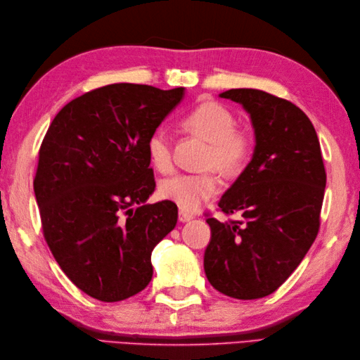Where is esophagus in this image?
<instances>
[{"label": "esophagus", "mask_w": 360, "mask_h": 360, "mask_svg": "<svg viewBox=\"0 0 360 360\" xmlns=\"http://www.w3.org/2000/svg\"><path fill=\"white\" fill-rule=\"evenodd\" d=\"M181 223H188V221L193 219V215H190V213L184 212V210H179V215H178Z\"/></svg>", "instance_id": "esophagus-1"}]
</instances>
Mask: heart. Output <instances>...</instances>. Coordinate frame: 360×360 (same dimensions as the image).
I'll return each instance as SVG.
<instances>
[{
  "mask_svg": "<svg viewBox=\"0 0 360 360\" xmlns=\"http://www.w3.org/2000/svg\"><path fill=\"white\" fill-rule=\"evenodd\" d=\"M186 127L209 141L205 153V167H215L226 176L238 173L244 167L250 151L249 137L235 129V117L224 105L218 102H204L190 111L184 119ZM147 153L151 164L160 173L173 168L172 136L165 127H158L147 141ZM221 181L213 172L198 174H174L160 182V196L178 205L181 210L195 212L201 205L217 196Z\"/></svg>",
  "mask_w": 360,
  "mask_h": 360,
  "instance_id": "heart-1",
  "label": "heart"
}]
</instances>
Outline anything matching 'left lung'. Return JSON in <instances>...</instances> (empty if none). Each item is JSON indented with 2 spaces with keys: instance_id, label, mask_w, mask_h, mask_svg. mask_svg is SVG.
<instances>
[{
  "instance_id": "obj_1",
  "label": "left lung",
  "mask_w": 360,
  "mask_h": 360,
  "mask_svg": "<svg viewBox=\"0 0 360 360\" xmlns=\"http://www.w3.org/2000/svg\"><path fill=\"white\" fill-rule=\"evenodd\" d=\"M255 134L250 162L218 202L243 221L209 218L204 271L221 294L254 300L272 294L314 243L326 173L314 127L298 106L259 89H229Z\"/></svg>"
}]
</instances>
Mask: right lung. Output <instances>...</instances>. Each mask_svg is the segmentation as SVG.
I'll list each match as a JSON object with an SVG mask.
<instances>
[{
	"instance_id": "add662e5",
	"label": "right lung",
	"mask_w": 360,
	"mask_h": 360,
	"mask_svg": "<svg viewBox=\"0 0 360 360\" xmlns=\"http://www.w3.org/2000/svg\"><path fill=\"white\" fill-rule=\"evenodd\" d=\"M184 96L114 83L65 105L44 136L34 179L44 238L66 277L97 300L147 288L151 252L178 221L173 202L147 204L156 187L147 141Z\"/></svg>"
}]
</instances>
